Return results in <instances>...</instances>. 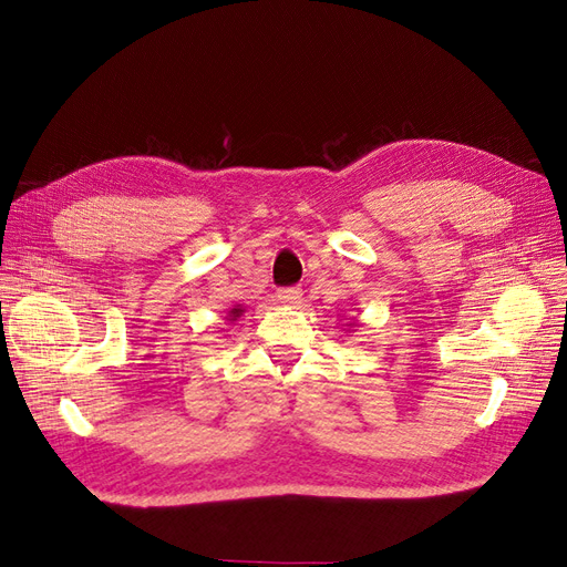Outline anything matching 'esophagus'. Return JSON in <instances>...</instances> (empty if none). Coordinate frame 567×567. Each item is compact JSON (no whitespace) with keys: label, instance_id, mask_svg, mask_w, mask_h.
<instances>
[{"label":"esophagus","instance_id":"34e87169","mask_svg":"<svg viewBox=\"0 0 567 567\" xmlns=\"http://www.w3.org/2000/svg\"><path fill=\"white\" fill-rule=\"evenodd\" d=\"M281 302L286 305H298L302 300V288L300 286H288V288H279V296Z\"/></svg>","mask_w":567,"mask_h":567}]
</instances>
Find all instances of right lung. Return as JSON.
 <instances>
[{"mask_svg":"<svg viewBox=\"0 0 567 567\" xmlns=\"http://www.w3.org/2000/svg\"><path fill=\"white\" fill-rule=\"evenodd\" d=\"M241 312H244L241 307H234V310H231V317H234V319H236V317H241Z\"/></svg>","mask_w":567,"mask_h":567,"instance_id":"add662e5","label":"right lung"}]
</instances>
